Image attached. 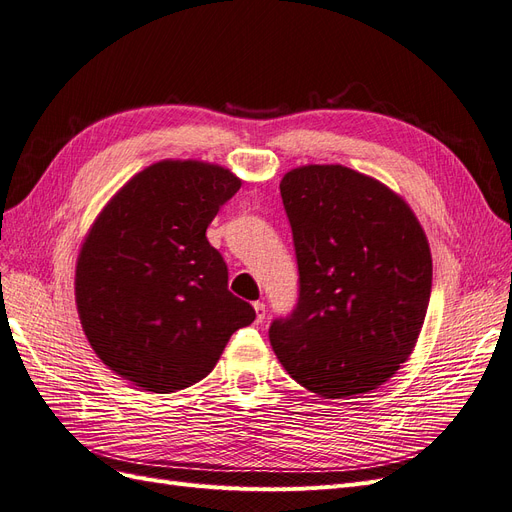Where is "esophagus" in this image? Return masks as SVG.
<instances>
[{"mask_svg": "<svg viewBox=\"0 0 512 512\" xmlns=\"http://www.w3.org/2000/svg\"><path fill=\"white\" fill-rule=\"evenodd\" d=\"M254 309H256V322H258V324H262V320H265V312H267L265 303H262V301H256V303H254Z\"/></svg>", "mask_w": 512, "mask_h": 512, "instance_id": "1", "label": "esophagus"}]
</instances>
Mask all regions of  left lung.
<instances>
[{
	"instance_id": "left-lung-1",
	"label": "left lung",
	"mask_w": 512,
	"mask_h": 512,
	"mask_svg": "<svg viewBox=\"0 0 512 512\" xmlns=\"http://www.w3.org/2000/svg\"><path fill=\"white\" fill-rule=\"evenodd\" d=\"M299 265V301L275 318L277 359L307 391L342 399L378 389L412 354L431 297V252L408 203L342 164L280 183Z\"/></svg>"
}]
</instances>
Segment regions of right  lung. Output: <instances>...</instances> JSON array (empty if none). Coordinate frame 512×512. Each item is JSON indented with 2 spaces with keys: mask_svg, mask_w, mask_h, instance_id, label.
I'll return each mask as SVG.
<instances>
[{
  "mask_svg": "<svg viewBox=\"0 0 512 512\" xmlns=\"http://www.w3.org/2000/svg\"><path fill=\"white\" fill-rule=\"evenodd\" d=\"M239 188L218 164L164 160L134 175L91 226L76 262V307L91 348L123 380L151 393L188 389L254 322L207 241Z\"/></svg>",
  "mask_w": 512,
  "mask_h": 512,
  "instance_id": "right-lung-1",
  "label": "right lung"
}]
</instances>
